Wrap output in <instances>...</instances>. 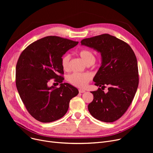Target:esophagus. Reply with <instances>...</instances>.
Listing matches in <instances>:
<instances>
[{"label": "esophagus", "instance_id": "esophagus-1", "mask_svg": "<svg viewBox=\"0 0 153 153\" xmlns=\"http://www.w3.org/2000/svg\"><path fill=\"white\" fill-rule=\"evenodd\" d=\"M79 93H84V92H85V91H84L83 89H79Z\"/></svg>", "mask_w": 153, "mask_h": 153}]
</instances>
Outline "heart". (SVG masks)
<instances>
[{"label":"heart","mask_w":153,"mask_h":153,"mask_svg":"<svg viewBox=\"0 0 153 153\" xmlns=\"http://www.w3.org/2000/svg\"><path fill=\"white\" fill-rule=\"evenodd\" d=\"M79 55L82 59L87 64L92 62H95V53L91 50L84 49L79 51ZM71 56L69 54H66L62 56L61 59V66L64 70L68 71L70 68ZM69 82L76 87L84 88L86 87L92 79V76L89 73L81 74L74 72L69 76Z\"/></svg>","instance_id":"obj_1"}]
</instances>
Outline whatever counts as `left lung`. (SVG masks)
I'll return each instance as SVG.
<instances>
[{"label": "left lung", "instance_id": "8db88e82", "mask_svg": "<svg viewBox=\"0 0 153 153\" xmlns=\"http://www.w3.org/2000/svg\"><path fill=\"white\" fill-rule=\"evenodd\" d=\"M82 45L92 48L102 55V65L93 81L102 87L94 95L88 110L95 118L113 122L130 107L139 84L138 62L130 46L115 36L102 34L83 39ZM108 86L107 93L103 88Z\"/></svg>", "mask_w": 153, "mask_h": 153}]
</instances>
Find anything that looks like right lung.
I'll return each instance as SVG.
<instances>
[{"label":"right lung","instance_id":"obj_1","mask_svg":"<svg viewBox=\"0 0 153 153\" xmlns=\"http://www.w3.org/2000/svg\"><path fill=\"white\" fill-rule=\"evenodd\" d=\"M78 43L59 36H46L28 45L20 55L16 86L28 113L38 121L49 123L62 118L70 100L79 94L76 87L62 82L61 66L62 55ZM53 78L61 84L59 88L47 85Z\"/></svg>","mask_w":153,"mask_h":153}]
</instances>
